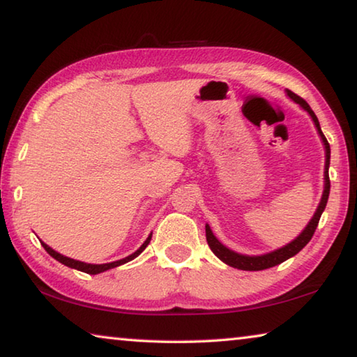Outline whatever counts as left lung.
I'll list each match as a JSON object with an SVG mask.
<instances>
[{"label":"left lung","instance_id":"obj_1","mask_svg":"<svg viewBox=\"0 0 357 357\" xmlns=\"http://www.w3.org/2000/svg\"><path fill=\"white\" fill-rule=\"evenodd\" d=\"M287 96L291 100H294L296 104H299V107L304 108V110L310 114V118L313 121V124H315V128L318 130V135L321 137V142L324 144V190H323V195H321V202H319L318 208L315 211V214L310 219V222L307 223V227L302 229V233L299 234L298 238H294L291 243L280 247V249H277L274 252H269V253H263V255H243V253H238L231 249H228V247L223 245L219 239L214 236L213 229L206 223V241H208V245L211 247V250H213L214 255L222 259L223 263L231 266V268H236V269H243V271H263V269H268V268H273V266L280 264L283 261H287L288 258L294 257L296 253H299L304 247L309 244V241L312 239L313 233H315V229L318 227V222H319V217H321L323 211L326 208V204H328V198H329V190H331V181H329V164H331V146L328 140H326L324 134L321 132V128H319V123H318V118L317 114L313 113V110L310 108V105L307 104V102L299 98L298 94H294L293 91H289L287 89Z\"/></svg>","mask_w":357,"mask_h":357}]
</instances>
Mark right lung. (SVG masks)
<instances>
[{"label":"right lung","instance_id":"1","mask_svg":"<svg viewBox=\"0 0 357 357\" xmlns=\"http://www.w3.org/2000/svg\"><path fill=\"white\" fill-rule=\"evenodd\" d=\"M151 238H153V233H151L149 236L146 238V241H144V243L142 244L140 249L135 250L134 253H132V255L126 257V258H123V259H118V261L104 263V264H91V263H83V261H78V259H74V258H69V257H64V255H61V253H58L56 250H53L52 247H48L45 243H42V241H40V244H42V247H44V249L47 250L48 255H52L53 258L56 259V261L63 263L64 266H68V268L77 269V271H82V273H86V274H100V273H105V271H108V269L116 268V266H121V264H124V263H128V261H132V259L137 258V257L140 255V253H142L144 249H146L148 244H149V241H151Z\"/></svg>","mask_w":357,"mask_h":357}]
</instances>
